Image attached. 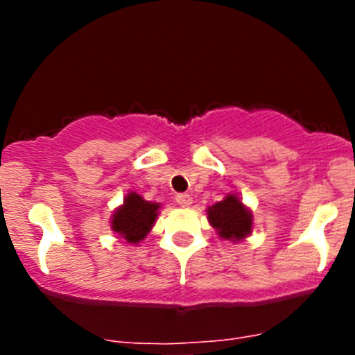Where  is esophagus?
<instances>
[{"instance_id":"34e87169","label":"esophagus","mask_w":355,"mask_h":355,"mask_svg":"<svg viewBox=\"0 0 355 355\" xmlns=\"http://www.w3.org/2000/svg\"><path fill=\"white\" fill-rule=\"evenodd\" d=\"M177 202L180 207H189L192 204V198L191 194H178L177 196Z\"/></svg>"}]
</instances>
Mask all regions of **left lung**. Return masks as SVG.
<instances>
[{
	"label": "left lung",
	"instance_id": "obj_1",
	"mask_svg": "<svg viewBox=\"0 0 355 355\" xmlns=\"http://www.w3.org/2000/svg\"><path fill=\"white\" fill-rule=\"evenodd\" d=\"M207 220L221 239L242 241L252 232V214L237 196L228 194L220 202L207 207Z\"/></svg>",
	"mask_w": 355,
	"mask_h": 355
}]
</instances>
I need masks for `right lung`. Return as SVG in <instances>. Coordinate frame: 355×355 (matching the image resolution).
<instances>
[{
  "label": "right lung",
  "mask_w": 355,
  "mask_h": 355,
  "mask_svg": "<svg viewBox=\"0 0 355 355\" xmlns=\"http://www.w3.org/2000/svg\"><path fill=\"white\" fill-rule=\"evenodd\" d=\"M159 204L144 200L135 192L123 199V204L114 211L111 228L128 244H139L155 225Z\"/></svg>",
  "instance_id": "right-lung-1"
}]
</instances>
